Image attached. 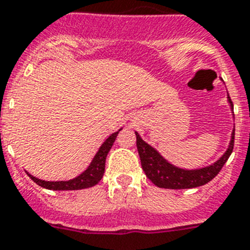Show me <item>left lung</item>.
I'll return each mask as SVG.
<instances>
[{
  "mask_svg": "<svg viewBox=\"0 0 250 250\" xmlns=\"http://www.w3.org/2000/svg\"><path fill=\"white\" fill-rule=\"evenodd\" d=\"M227 99H229L231 109H234V104H232L230 96H227ZM234 140L235 129L232 131L230 145H229L226 153L212 166L200 168V169H182V168L174 167L171 163H168L157 150L151 147L149 144H146L136 132V145L139 150L141 167L145 172L146 177L158 188H173V190L198 188V186H203V185L212 181L213 178L220 173L227 159L230 158L231 153L234 150Z\"/></svg>",
  "mask_w": 250,
  "mask_h": 250,
  "instance_id": "1",
  "label": "left lung"
}]
</instances>
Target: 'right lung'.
Here are the masks:
<instances>
[{"instance_id": "right-lung-1", "label": "right lung", "mask_w": 250, "mask_h": 250, "mask_svg": "<svg viewBox=\"0 0 250 250\" xmlns=\"http://www.w3.org/2000/svg\"><path fill=\"white\" fill-rule=\"evenodd\" d=\"M121 131V129H119ZM118 132H114L111 133L105 143L100 146V149L96 153V155L93 157L92 162L88 166L86 171L81 173L78 177L73 178V180H69V181H43V180H40V178L33 177L32 174L28 173L32 180L37 185H40L41 188H48V190H81V188H92L96 184L100 182V180L104 176L105 172V160H106L107 153L110 151L111 146L114 144L117 136H118Z\"/></svg>"}]
</instances>
